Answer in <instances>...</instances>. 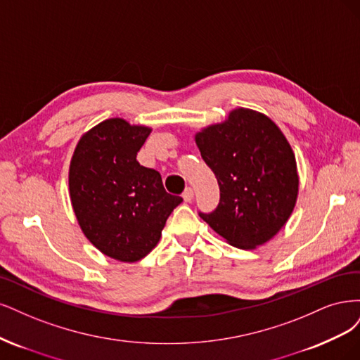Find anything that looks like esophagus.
<instances>
[{
	"mask_svg": "<svg viewBox=\"0 0 360 360\" xmlns=\"http://www.w3.org/2000/svg\"><path fill=\"white\" fill-rule=\"evenodd\" d=\"M182 197H184V200H185V202H191V200H193V197H194V191H193V188H191V187L185 188V191L182 193Z\"/></svg>",
	"mask_w": 360,
	"mask_h": 360,
	"instance_id": "esophagus-1",
	"label": "esophagus"
}]
</instances>
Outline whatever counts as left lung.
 <instances>
[{
  "label": "left lung",
  "mask_w": 360,
  "mask_h": 360,
  "mask_svg": "<svg viewBox=\"0 0 360 360\" xmlns=\"http://www.w3.org/2000/svg\"><path fill=\"white\" fill-rule=\"evenodd\" d=\"M195 143L219 185L215 211L199 212L203 221L238 248L272 239L292 215L299 191L296 158L276 124L239 108L197 133Z\"/></svg>",
  "instance_id": "left-lung-1"
}]
</instances>
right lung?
Here are the masks:
<instances>
[{
  "label": "right lung",
  "instance_id": "add662e5",
  "mask_svg": "<svg viewBox=\"0 0 360 360\" xmlns=\"http://www.w3.org/2000/svg\"><path fill=\"white\" fill-rule=\"evenodd\" d=\"M150 129L110 118L85 133L68 172L77 223L108 257L137 262L155 248L182 197L169 194L161 175L136 155Z\"/></svg>",
  "mask_w": 360,
  "mask_h": 360
}]
</instances>
